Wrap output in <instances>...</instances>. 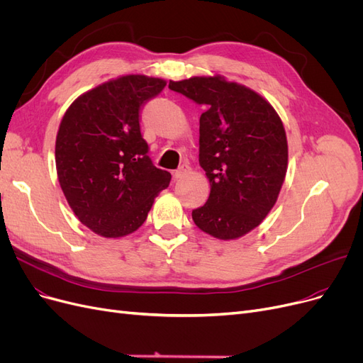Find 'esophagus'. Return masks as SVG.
I'll return each instance as SVG.
<instances>
[{
  "mask_svg": "<svg viewBox=\"0 0 363 363\" xmlns=\"http://www.w3.org/2000/svg\"><path fill=\"white\" fill-rule=\"evenodd\" d=\"M190 173H191V169H190L189 164H181V166L178 167V170L174 172V178H177V179H182V178H185V177H189Z\"/></svg>",
  "mask_w": 363,
  "mask_h": 363,
  "instance_id": "obj_1",
  "label": "esophagus"
}]
</instances>
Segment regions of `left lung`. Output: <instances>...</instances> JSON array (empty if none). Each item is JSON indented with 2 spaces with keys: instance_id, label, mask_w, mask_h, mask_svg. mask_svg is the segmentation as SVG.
<instances>
[{
  "instance_id": "obj_1",
  "label": "left lung",
  "mask_w": 363,
  "mask_h": 363,
  "mask_svg": "<svg viewBox=\"0 0 363 363\" xmlns=\"http://www.w3.org/2000/svg\"><path fill=\"white\" fill-rule=\"evenodd\" d=\"M169 88L203 106L199 163L211 193L193 209L199 229L218 239H236L257 227L275 205L287 172L283 123L257 92L221 76L191 77Z\"/></svg>"
}]
</instances>
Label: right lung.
<instances>
[{
    "mask_svg": "<svg viewBox=\"0 0 363 363\" xmlns=\"http://www.w3.org/2000/svg\"><path fill=\"white\" fill-rule=\"evenodd\" d=\"M163 79L130 74L82 94L62 116L55 161L62 193L79 221L104 238L145 223L172 174L157 169L140 133L142 107Z\"/></svg>",
    "mask_w": 363,
    "mask_h": 363,
    "instance_id": "add662e5",
    "label": "right lung"
}]
</instances>
